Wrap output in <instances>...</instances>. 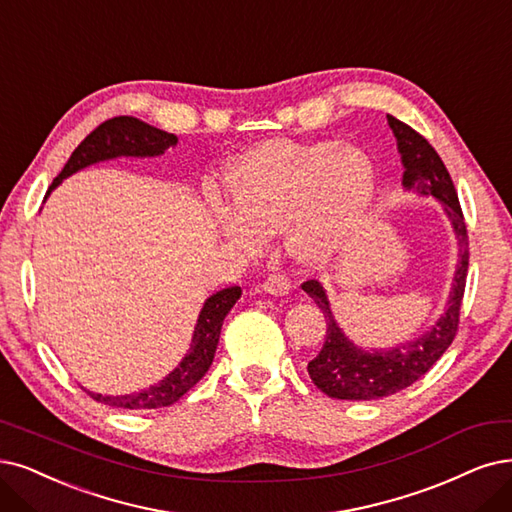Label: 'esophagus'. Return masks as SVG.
Listing matches in <instances>:
<instances>
[{
	"mask_svg": "<svg viewBox=\"0 0 512 512\" xmlns=\"http://www.w3.org/2000/svg\"><path fill=\"white\" fill-rule=\"evenodd\" d=\"M261 289L272 295H287L291 289V282L285 274H272L261 282Z\"/></svg>",
	"mask_w": 512,
	"mask_h": 512,
	"instance_id": "obj_1",
	"label": "esophagus"
}]
</instances>
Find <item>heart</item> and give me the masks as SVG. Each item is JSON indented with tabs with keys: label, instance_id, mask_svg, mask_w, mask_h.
<instances>
[{
	"label": "heart",
	"instance_id": "obj_1",
	"mask_svg": "<svg viewBox=\"0 0 512 512\" xmlns=\"http://www.w3.org/2000/svg\"><path fill=\"white\" fill-rule=\"evenodd\" d=\"M232 208L219 215L221 232L242 249L261 234L289 227L291 249L325 261L354 238L373 198V164L356 147L335 141L276 139L246 149L227 177Z\"/></svg>",
	"mask_w": 512,
	"mask_h": 512
}]
</instances>
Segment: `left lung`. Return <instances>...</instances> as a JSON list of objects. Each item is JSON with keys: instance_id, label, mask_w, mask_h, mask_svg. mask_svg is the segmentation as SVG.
I'll use <instances>...</instances> for the list:
<instances>
[{"instance_id": "8db88e82", "label": "left lung", "mask_w": 512, "mask_h": 512, "mask_svg": "<svg viewBox=\"0 0 512 512\" xmlns=\"http://www.w3.org/2000/svg\"><path fill=\"white\" fill-rule=\"evenodd\" d=\"M405 166L403 185L418 189L420 194L437 198L458 236V270L445 314L426 335L388 352H365L356 348L337 327L331 314L325 289L316 280H306L304 289L327 318V337L323 350L308 363V373L318 390L331 399L373 401L405 390L439 361L451 346L460 325V308L468 274V232L462 215L458 192L434 147L405 122L388 116Z\"/></svg>"}]
</instances>
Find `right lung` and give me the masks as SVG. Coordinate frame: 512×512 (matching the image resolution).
Wrapping results in <instances>:
<instances>
[{"mask_svg": "<svg viewBox=\"0 0 512 512\" xmlns=\"http://www.w3.org/2000/svg\"><path fill=\"white\" fill-rule=\"evenodd\" d=\"M173 145H177V137L170 135V132L149 126L132 116L111 118L94 128L90 135L75 147L59 177H56L48 187L46 198L65 177L73 175L75 170H80L88 164L118 156H160ZM240 295V287H227L206 299V304L198 316V325L192 337V348L185 354L181 365L173 373H168L158 386L124 396H103L88 390L84 392H88L94 401L116 409H160L177 403L187 390H192L202 380V375L211 367L219 344L223 318L234 308Z\"/></svg>", "mask_w": 512, "mask_h": 512, "instance_id": "1", "label": "right lung"}]
</instances>
